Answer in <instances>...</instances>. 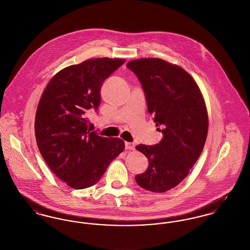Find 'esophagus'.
<instances>
[{
	"label": "esophagus",
	"instance_id": "34e87169",
	"mask_svg": "<svg viewBox=\"0 0 250 250\" xmlns=\"http://www.w3.org/2000/svg\"><path fill=\"white\" fill-rule=\"evenodd\" d=\"M125 149L126 150H134L135 144L133 143H125Z\"/></svg>",
	"mask_w": 250,
	"mask_h": 250
}]
</instances>
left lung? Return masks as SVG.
Here are the masks:
<instances>
[{
	"label": "left lung",
	"mask_w": 250,
	"mask_h": 250,
	"mask_svg": "<svg viewBox=\"0 0 250 250\" xmlns=\"http://www.w3.org/2000/svg\"><path fill=\"white\" fill-rule=\"evenodd\" d=\"M126 67L142 83L147 108L163 138L136 149L148 158L136 182L146 190L163 193L186 178L202 154L208 115L201 90L188 72L158 58L131 61Z\"/></svg>",
	"instance_id": "obj_1"
}]
</instances>
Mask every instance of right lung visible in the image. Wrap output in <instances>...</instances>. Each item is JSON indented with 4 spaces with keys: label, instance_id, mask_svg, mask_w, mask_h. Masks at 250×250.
<instances>
[{
    "label": "right lung",
    "instance_id": "right-lung-1",
    "mask_svg": "<svg viewBox=\"0 0 250 250\" xmlns=\"http://www.w3.org/2000/svg\"><path fill=\"white\" fill-rule=\"evenodd\" d=\"M125 60L95 58L58 72L40 98L35 122L36 143L53 173L75 189L95 185L125 149L119 138L89 130L87 112L97 111L105 80Z\"/></svg>",
    "mask_w": 250,
    "mask_h": 250
}]
</instances>
